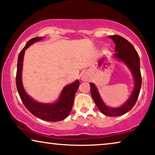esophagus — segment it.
<instances>
[{
	"instance_id": "1",
	"label": "esophagus",
	"mask_w": 155,
	"mask_h": 155,
	"mask_svg": "<svg viewBox=\"0 0 155 155\" xmlns=\"http://www.w3.org/2000/svg\"><path fill=\"white\" fill-rule=\"evenodd\" d=\"M82 79V80H84V81H87V77H86V76H83Z\"/></svg>"
}]
</instances>
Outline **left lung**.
Instances as JSON below:
<instances>
[{
	"mask_svg": "<svg viewBox=\"0 0 155 155\" xmlns=\"http://www.w3.org/2000/svg\"><path fill=\"white\" fill-rule=\"evenodd\" d=\"M116 44V54L114 56L122 61L128 65L132 72L135 79V87L130 98L119 108H110L106 107L99 96L96 87L93 83H90L91 94L97 107L101 113L108 116H119L130 111L136 103L142 85V76L140 73V57L134 46L128 40L118 35L109 36Z\"/></svg>",
	"mask_w": 155,
	"mask_h": 155,
	"instance_id": "8db88e82",
	"label": "left lung"
}]
</instances>
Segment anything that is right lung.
<instances>
[{"label":"right lung","instance_id":"right-lung-1","mask_svg":"<svg viewBox=\"0 0 155 155\" xmlns=\"http://www.w3.org/2000/svg\"><path fill=\"white\" fill-rule=\"evenodd\" d=\"M42 37H35L29 40L25 47L19 54L16 73L17 90H18L23 104L34 116L46 121H59V120L65 119L71 113L73 105L74 97L80 85L79 80H76L73 83L65 86L61 92L60 98L58 101L52 104H41L34 101L25 92L22 83V61L25 51L31 44L36 41H40Z\"/></svg>","mask_w":155,"mask_h":155}]
</instances>
